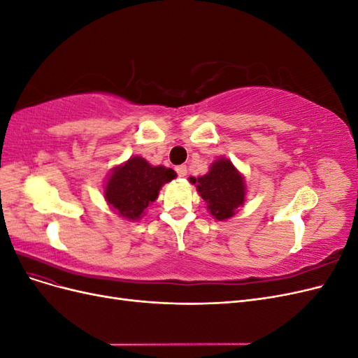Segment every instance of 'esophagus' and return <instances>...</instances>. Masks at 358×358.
<instances>
[{"instance_id": "obj_1", "label": "esophagus", "mask_w": 358, "mask_h": 358, "mask_svg": "<svg viewBox=\"0 0 358 358\" xmlns=\"http://www.w3.org/2000/svg\"><path fill=\"white\" fill-rule=\"evenodd\" d=\"M176 173H178L179 178H185L187 176V166H178Z\"/></svg>"}]
</instances>
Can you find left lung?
Returning a JSON list of instances; mask_svg holds the SVG:
<instances>
[{
	"instance_id": "left-lung-1",
	"label": "left lung",
	"mask_w": 358,
	"mask_h": 358,
	"mask_svg": "<svg viewBox=\"0 0 358 358\" xmlns=\"http://www.w3.org/2000/svg\"><path fill=\"white\" fill-rule=\"evenodd\" d=\"M197 187L201 199L208 204V210L215 220L225 221L231 218L237 208L243 206L246 196L245 178L233 162L218 158L209 169V173L200 178H189Z\"/></svg>"
}]
</instances>
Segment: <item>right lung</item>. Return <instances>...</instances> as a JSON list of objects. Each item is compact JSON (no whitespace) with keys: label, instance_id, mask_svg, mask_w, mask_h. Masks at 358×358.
<instances>
[{"label":"right lung","instance_id":"add662e5","mask_svg":"<svg viewBox=\"0 0 358 358\" xmlns=\"http://www.w3.org/2000/svg\"><path fill=\"white\" fill-rule=\"evenodd\" d=\"M175 178V170L154 167L142 157H131L112 170L104 187V199L119 216L136 221L157 200L161 187Z\"/></svg>","mask_w":358,"mask_h":358}]
</instances>
